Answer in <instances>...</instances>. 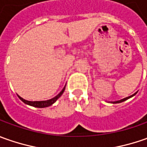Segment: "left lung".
I'll list each match as a JSON object with an SVG mask.
<instances>
[{
	"label": "left lung",
	"instance_id": "1",
	"mask_svg": "<svg viewBox=\"0 0 147 147\" xmlns=\"http://www.w3.org/2000/svg\"><path fill=\"white\" fill-rule=\"evenodd\" d=\"M137 94V92L136 93H134L133 95H132V96H127V97H126V98H123L122 99V100H117V101H111V103H113V104H117V103H121V102H123V101H124V100H127V99L131 98V97H133L134 95H136Z\"/></svg>",
	"mask_w": 147,
	"mask_h": 147
}]
</instances>
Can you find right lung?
<instances>
[{"label": "right lung", "instance_id": "add662e5", "mask_svg": "<svg viewBox=\"0 0 147 147\" xmlns=\"http://www.w3.org/2000/svg\"><path fill=\"white\" fill-rule=\"evenodd\" d=\"M65 87L62 89V91H61L56 96H55V97L52 99L47 100H42V101H29V100H24V99H23L22 97H20V96H19V98H20L24 103H25V104L33 106V107H37V108H45V107H48L50 105H51L52 104H54V103L57 100V99H59V97L61 96V95H62L63 92H65Z\"/></svg>", "mask_w": 147, "mask_h": 147}]
</instances>
